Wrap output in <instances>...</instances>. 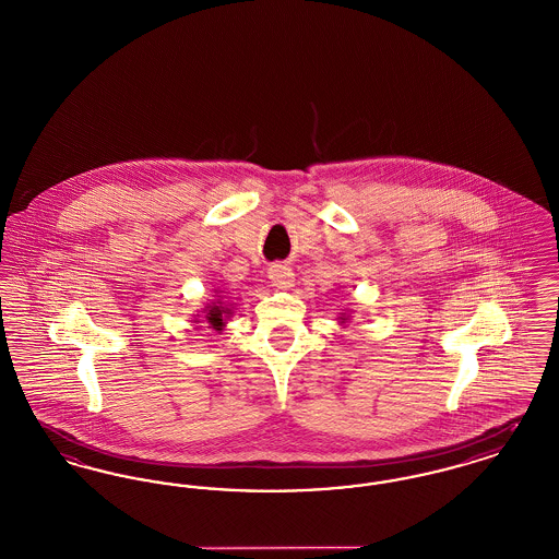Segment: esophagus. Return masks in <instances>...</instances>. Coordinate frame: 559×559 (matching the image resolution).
<instances>
[{
  "instance_id": "1",
  "label": "esophagus",
  "mask_w": 559,
  "mask_h": 559,
  "mask_svg": "<svg viewBox=\"0 0 559 559\" xmlns=\"http://www.w3.org/2000/svg\"><path fill=\"white\" fill-rule=\"evenodd\" d=\"M267 278L276 287L287 289V287L293 285V270L289 266H285V264H274V266H270V270H267Z\"/></svg>"
}]
</instances>
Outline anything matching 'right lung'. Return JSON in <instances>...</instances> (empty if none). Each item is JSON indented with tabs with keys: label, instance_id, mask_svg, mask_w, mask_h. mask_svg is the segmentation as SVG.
<instances>
[{
	"label": "right lung",
	"instance_id": "obj_1",
	"mask_svg": "<svg viewBox=\"0 0 559 559\" xmlns=\"http://www.w3.org/2000/svg\"><path fill=\"white\" fill-rule=\"evenodd\" d=\"M222 314H226V310L222 308V306H212L210 310H207V322L212 324L213 329H217L219 331V326L224 324V317Z\"/></svg>",
	"mask_w": 559,
	"mask_h": 559
}]
</instances>
